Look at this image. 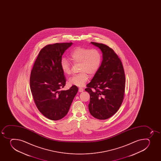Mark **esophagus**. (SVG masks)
<instances>
[{
    "label": "esophagus",
    "mask_w": 161,
    "mask_h": 161,
    "mask_svg": "<svg viewBox=\"0 0 161 161\" xmlns=\"http://www.w3.org/2000/svg\"><path fill=\"white\" fill-rule=\"evenodd\" d=\"M83 89L82 88H79V92H83Z\"/></svg>",
    "instance_id": "34e87169"
}]
</instances>
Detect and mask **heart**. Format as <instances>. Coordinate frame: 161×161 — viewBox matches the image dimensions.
I'll return each instance as SVG.
<instances>
[{
  "instance_id": "b5f03b06",
  "label": "heart",
  "mask_w": 161,
  "mask_h": 161,
  "mask_svg": "<svg viewBox=\"0 0 161 161\" xmlns=\"http://www.w3.org/2000/svg\"><path fill=\"white\" fill-rule=\"evenodd\" d=\"M69 58L74 63H80L79 71L81 72L73 75L69 79L70 85L79 87L84 86L88 81L89 78L88 73L93 75L97 72L102 61V56L99 50L83 47L73 50L70 53ZM60 65L64 74H70V64L67 59H61Z\"/></svg>"
}]
</instances>
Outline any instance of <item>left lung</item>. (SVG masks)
Here are the masks:
<instances>
[{"instance_id": "1", "label": "left lung", "mask_w": 161, "mask_h": 161, "mask_svg": "<svg viewBox=\"0 0 161 161\" xmlns=\"http://www.w3.org/2000/svg\"><path fill=\"white\" fill-rule=\"evenodd\" d=\"M91 43L101 50L102 61L85 89L90 96L88 107L94 118L108 119L118 111L124 98V69L120 59L111 48L102 43Z\"/></svg>"}]
</instances>
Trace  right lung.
I'll use <instances>...</instances> for the list:
<instances>
[{
	"mask_svg": "<svg viewBox=\"0 0 161 161\" xmlns=\"http://www.w3.org/2000/svg\"><path fill=\"white\" fill-rule=\"evenodd\" d=\"M73 43H57L43 47L31 71L30 86L39 111L49 119L57 121L67 115L78 88L72 86L67 90L61 68L62 56Z\"/></svg>",
	"mask_w": 161,
	"mask_h": 161,
	"instance_id": "1",
	"label": "right lung"
}]
</instances>
